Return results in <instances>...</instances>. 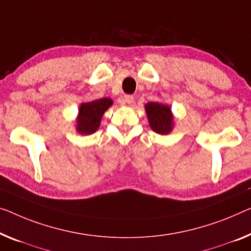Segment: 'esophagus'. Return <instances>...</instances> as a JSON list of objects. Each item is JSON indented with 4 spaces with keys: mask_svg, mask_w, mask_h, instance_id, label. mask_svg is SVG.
Here are the masks:
<instances>
[{
    "mask_svg": "<svg viewBox=\"0 0 251 251\" xmlns=\"http://www.w3.org/2000/svg\"><path fill=\"white\" fill-rule=\"evenodd\" d=\"M124 101H125L127 104H132L133 101H134V97H133V96H125Z\"/></svg>",
    "mask_w": 251,
    "mask_h": 251,
    "instance_id": "1",
    "label": "esophagus"
}]
</instances>
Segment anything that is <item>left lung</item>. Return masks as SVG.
Wrapping results in <instances>:
<instances>
[{"label": "left lung", "mask_w": 251, "mask_h": 251, "mask_svg": "<svg viewBox=\"0 0 251 251\" xmlns=\"http://www.w3.org/2000/svg\"><path fill=\"white\" fill-rule=\"evenodd\" d=\"M145 111L153 132L169 134L173 130L174 116L169 106L160 102H148L145 104Z\"/></svg>", "instance_id": "8db88e82"}]
</instances>
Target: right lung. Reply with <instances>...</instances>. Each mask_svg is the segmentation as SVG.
<instances>
[{
    "label": "right lung",
    "instance_id": "1",
    "mask_svg": "<svg viewBox=\"0 0 251 251\" xmlns=\"http://www.w3.org/2000/svg\"><path fill=\"white\" fill-rule=\"evenodd\" d=\"M113 104V100L102 98L91 102L82 103L78 109L76 119V132L84 135L95 133L99 128L101 118L108 108Z\"/></svg>",
    "mask_w": 251,
    "mask_h": 251
}]
</instances>
